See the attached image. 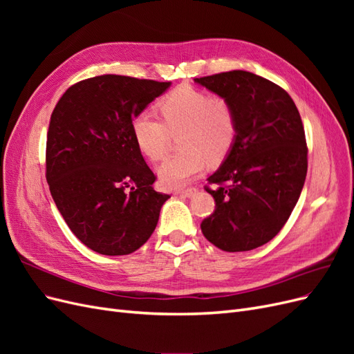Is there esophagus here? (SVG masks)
I'll return each mask as SVG.
<instances>
[{
	"mask_svg": "<svg viewBox=\"0 0 354 354\" xmlns=\"http://www.w3.org/2000/svg\"><path fill=\"white\" fill-rule=\"evenodd\" d=\"M177 194L183 195L186 198H194L196 194H198V189L196 187H187V189H181V190H177Z\"/></svg>",
	"mask_w": 354,
	"mask_h": 354,
	"instance_id": "obj_1",
	"label": "esophagus"
}]
</instances>
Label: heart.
I'll use <instances>...</instances> for the list:
<instances>
[{
	"label": "heart",
	"mask_w": 354,
	"mask_h": 354,
	"mask_svg": "<svg viewBox=\"0 0 354 354\" xmlns=\"http://www.w3.org/2000/svg\"><path fill=\"white\" fill-rule=\"evenodd\" d=\"M162 120L143 111L133 118L134 142L147 159L158 162L167 155L171 136L181 151L158 168L160 183L169 189L186 185L205 168L226 158L236 140L238 122L232 103L218 94L177 87L158 104Z\"/></svg>",
	"instance_id": "1"
}]
</instances>
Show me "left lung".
Instances as JSON below:
<instances>
[{
	"instance_id": "obj_1",
	"label": "left lung",
	"mask_w": 354,
	"mask_h": 354,
	"mask_svg": "<svg viewBox=\"0 0 354 354\" xmlns=\"http://www.w3.org/2000/svg\"><path fill=\"white\" fill-rule=\"evenodd\" d=\"M195 82L226 97L238 134L205 186L216 209L201 223L212 245L227 252L251 251L285 226L307 174L301 116L283 88L246 71L221 72Z\"/></svg>"
}]
</instances>
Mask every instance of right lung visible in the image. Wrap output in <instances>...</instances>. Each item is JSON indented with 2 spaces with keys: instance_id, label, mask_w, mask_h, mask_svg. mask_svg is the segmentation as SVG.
Returning <instances> with one entry per match:
<instances>
[{
  "instance_id": "add662e5",
  "label": "right lung",
  "mask_w": 354,
  "mask_h": 354,
  "mask_svg": "<svg viewBox=\"0 0 354 354\" xmlns=\"http://www.w3.org/2000/svg\"><path fill=\"white\" fill-rule=\"evenodd\" d=\"M171 82L100 75L73 84L50 118L46 177L72 233L103 255H127L151 238L169 195L134 142L133 118Z\"/></svg>"
}]
</instances>
